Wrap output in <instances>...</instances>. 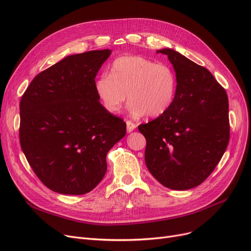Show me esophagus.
<instances>
[{
  "label": "esophagus",
  "instance_id": "34e87169",
  "mask_svg": "<svg viewBox=\"0 0 251 251\" xmlns=\"http://www.w3.org/2000/svg\"><path fill=\"white\" fill-rule=\"evenodd\" d=\"M126 125H127V132H132V131L136 128V124L130 120L126 121Z\"/></svg>",
  "mask_w": 251,
  "mask_h": 251
}]
</instances>
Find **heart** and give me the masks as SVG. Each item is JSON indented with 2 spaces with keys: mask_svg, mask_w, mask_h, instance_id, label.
Masks as SVG:
<instances>
[{
  "mask_svg": "<svg viewBox=\"0 0 251 251\" xmlns=\"http://www.w3.org/2000/svg\"><path fill=\"white\" fill-rule=\"evenodd\" d=\"M176 88V75L169 65L139 56L116 59L111 73L100 74L96 81L97 95L108 112L120 111L128 95L131 114L151 118L171 107Z\"/></svg>",
  "mask_w": 251,
  "mask_h": 251,
  "instance_id": "1",
  "label": "heart"
}]
</instances>
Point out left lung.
<instances>
[{"mask_svg": "<svg viewBox=\"0 0 251 251\" xmlns=\"http://www.w3.org/2000/svg\"><path fill=\"white\" fill-rule=\"evenodd\" d=\"M157 52L173 64L177 88L164 114L138 126L147 139L144 159L165 187L187 190L212 174L228 147V97L206 68L172 49Z\"/></svg>", "mask_w": 251, "mask_h": 251, "instance_id": "obj_1", "label": "left lung"}]
</instances>
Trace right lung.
<instances>
[{"instance_id": "obj_1", "label": "right lung", "mask_w": 251, "mask_h": 251, "mask_svg": "<svg viewBox=\"0 0 251 251\" xmlns=\"http://www.w3.org/2000/svg\"><path fill=\"white\" fill-rule=\"evenodd\" d=\"M110 50L66 57L38 73L20 100L19 140L37 178L50 190L80 195L107 172L108 151L126 123L99 101L95 78Z\"/></svg>"}]
</instances>
